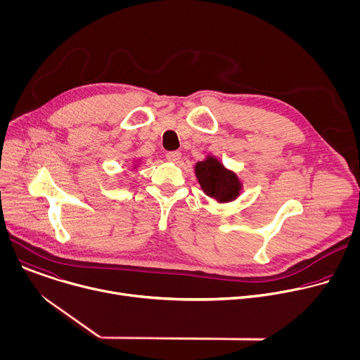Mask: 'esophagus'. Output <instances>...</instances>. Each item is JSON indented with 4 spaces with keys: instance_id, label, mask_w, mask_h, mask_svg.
<instances>
[{
    "instance_id": "34e87169",
    "label": "esophagus",
    "mask_w": 360,
    "mask_h": 360,
    "mask_svg": "<svg viewBox=\"0 0 360 360\" xmlns=\"http://www.w3.org/2000/svg\"><path fill=\"white\" fill-rule=\"evenodd\" d=\"M167 160L171 162H178L181 160V152L179 150H169L167 153Z\"/></svg>"
}]
</instances>
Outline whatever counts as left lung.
Instances as JSON below:
<instances>
[{"instance_id":"obj_1","label":"left lung","mask_w":360,"mask_h":360,"mask_svg":"<svg viewBox=\"0 0 360 360\" xmlns=\"http://www.w3.org/2000/svg\"><path fill=\"white\" fill-rule=\"evenodd\" d=\"M198 181L208 196L226 202L238 196L240 189L239 181L233 174L226 171L215 158L198 162L195 167Z\"/></svg>"}]
</instances>
